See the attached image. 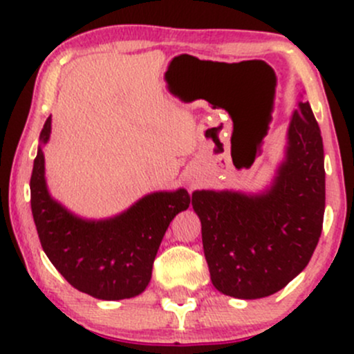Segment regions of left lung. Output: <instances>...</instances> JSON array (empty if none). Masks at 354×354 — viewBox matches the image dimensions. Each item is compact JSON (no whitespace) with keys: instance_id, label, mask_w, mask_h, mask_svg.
Here are the masks:
<instances>
[{"instance_id":"8db88e82","label":"left lung","mask_w":354,"mask_h":354,"mask_svg":"<svg viewBox=\"0 0 354 354\" xmlns=\"http://www.w3.org/2000/svg\"><path fill=\"white\" fill-rule=\"evenodd\" d=\"M211 281L223 295L256 299L283 290L310 263L324 216L323 138L310 103L288 129L286 160L266 193L194 191Z\"/></svg>"}]
</instances>
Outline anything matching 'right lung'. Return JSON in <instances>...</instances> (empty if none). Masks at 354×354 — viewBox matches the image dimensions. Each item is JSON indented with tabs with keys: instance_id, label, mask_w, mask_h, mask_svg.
I'll list each match as a JSON object with an SVG mask.
<instances>
[{
	"instance_id": "right-lung-1",
	"label": "right lung",
	"mask_w": 354,
	"mask_h": 354,
	"mask_svg": "<svg viewBox=\"0 0 354 354\" xmlns=\"http://www.w3.org/2000/svg\"><path fill=\"white\" fill-rule=\"evenodd\" d=\"M50 131L48 118L39 135L43 143ZM30 188L43 251L71 286L98 299L133 298L145 291L169 223L193 198L186 189L153 193L120 216L83 221L48 194L41 148L35 158Z\"/></svg>"
}]
</instances>
